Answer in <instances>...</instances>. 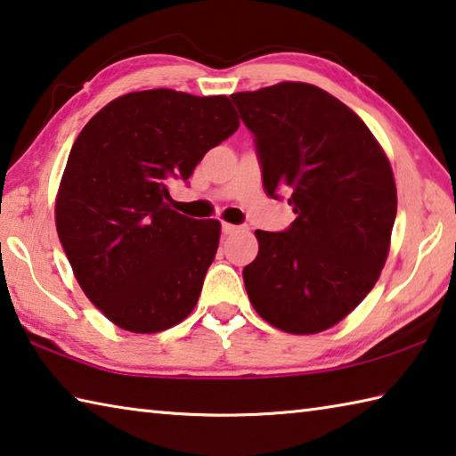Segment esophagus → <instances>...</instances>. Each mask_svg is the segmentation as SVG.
Wrapping results in <instances>:
<instances>
[{
  "label": "esophagus",
  "instance_id": "34e87169",
  "mask_svg": "<svg viewBox=\"0 0 456 456\" xmlns=\"http://www.w3.org/2000/svg\"><path fill=\"white\" fill-rule=\"evenodd\" d=\"M221 231H223V233H225V235H233V233H237L239 227H237V225H231V223H223Z\"/></svg>",
  "mask_w": 456,
  "mask_h": 456
}]
</instances>
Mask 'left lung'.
<instances>
[{"instance_id": "obj_1", "label": "left lung", "mask_w": 456, "mask_h": 456, "mask_svg": "<svg viewBox=\"0 0 456 456\" xmlns=\"http://www.w3.org/2000/svg\"><path fill=\"white\" fill-rule=\"evenodd\" d=\"M256 151L269 197L288 192L289 229L256 231L243 269L256 312L289 334L344 320L380 277L396 219L395 175L356 112L304 82L231 96Z\"/></svg>"}]
</instances>
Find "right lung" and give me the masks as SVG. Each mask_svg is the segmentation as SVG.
<instances>
[{"label":"right lung","mask_w":456,"mask_h":456,"mask_svg":"<svg viewBox=\"0 0 456 456\" xmlns=\"http://www.w3.org/2000/svg\"><path fill=\"white\" fill-rule=\"evenodd\" d=\"M227 96L130 92L90 118L68 157L56 229L76 280L118 328L154 334L192 312L221 223L171 209L207 151L235 133Z\"/></svg>","instance_id":"1"}]
</instances>
